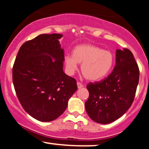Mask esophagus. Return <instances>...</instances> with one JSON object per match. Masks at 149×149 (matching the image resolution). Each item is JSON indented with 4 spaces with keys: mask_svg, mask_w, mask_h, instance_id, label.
Segmentation results:
<instances>
[{
    "mask_svg": "<svg viewBox=\"0 0 149 149\" xmlns=\"http://www.w3.org/2000/svg\"><path fill=\"white\" fill-rule=\"evenodd\" d=\"M77 86H78V88L80 89V88H82L83 87V85L81 84V83H80V82H77Z\"/></svg>",
    "mask_w": 149,
    "mask_h": 149,
    "instance_id": "1",
    "label": "esophagus"
}]
</instances>
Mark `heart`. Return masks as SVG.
<instances>
[{"instance_id": "b5f03b06", "label": "heart", "mask_w": 149, "mask_h": 149, "mask_svg": "<svg viewBox=\"0 0 149 149\" xmlns=\"http://www.w3.org/2000/svg\"><path fill=\"white\" fill-rule=\"evenodd\" d=\"M66 72L73 75L81 64L80 70L88 80L95 81L103 78L110 72L113 64V55L98 46L83 44L76 46L73 55H66L64 59Z\"/></svg>"}]
</instances>
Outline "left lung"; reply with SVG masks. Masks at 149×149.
Wrapping results in <instances>:
<instances>
[{
    "label": "left lung",
    "mask_w": 149,
    "mask_h": 149,
    "mask_svg": "<svg viewBox=\"0 0 149 149\" xmlns=\"http://www.w3.org/2000/svg\"><path fill=\"white\" fill-rule=\"evenodd\" d=\"M139 78V67L131 51L117 49L112 73L102 81L87 85L90 95L85 107L89 117L98 123L109 124L124 115L134 101Z\"/></svg>",
    "instance_id": "left-lung-1"
}]
</instances>
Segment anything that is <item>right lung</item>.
I'll use <instances>...</instances> for the list:
<instances>
[{
    "instance_id": "add662e5",
    "label": "right lung",
    "mask_w": 149,
    "mask_h": 149,
    "mask_svg": "<svg viewBox=\"0 0 149 149\" xmlns=\"http://www.w3.org/2000/svg\"><path fill=\"white\" fill-rule=\"evenodd\" d=\"M61 34H40L19 48L13 69V80L20 104L42 122L57 119L76 91V80L63 71Z\"/></svg>"
}]
</instances>
